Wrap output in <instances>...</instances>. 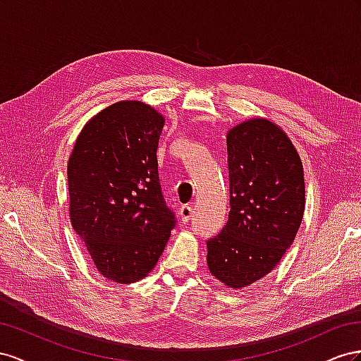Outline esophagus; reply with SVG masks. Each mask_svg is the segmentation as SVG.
<instances>
[{
    "mask_svg": "<svg viewBox=\"0 0 361 361\" xmlns=\"http://www.w3.org/2000/svg\"><path fill=\"white\" fill-rule=\"evenodd\" d=\"M192 214H193L192 205H183V207L180 209V216H181L183 222H189L192 219Z\"/></svg>",
    "mask_w": 361,
    "mask_h": 361,
    "instance_id": "1",
    "label": "esophagus"
}]
</instances>
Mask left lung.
<instances>
[{
	"mask_svg": "<svg viewBox=\"0 0 361 361\" xmlns=\"http://www.w3.org/2000/svg\"><path fill=\"white\" fill-rule=\"evenodd\" d=\"M230 213L207 240V266L221 283L240 289L269 274L290 248L305 207L304 169L286 133L252 118L226 135Z\"/></svg>",
	"mask_w": 361,
	"mask_h": 361,
	"instance_id": "1",
	"label": "left lung"
}]
</instances>
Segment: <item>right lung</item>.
Listing matches in <instances>:
<instances>
[{
	"mask_svg": "<svg viewBox=\"0 0 361 361\" xmlns=\"http://www.w3.org/2000/svg\"><path fill=\"white\" fill-rule=\"evenodd\" d=\"M163 126L145 102H115L83 127L68 161L72 228L99 274L119 284L154 269L175 226L159 181Z\"/></svg>",
	"mask_w": 361,
	"mask_h": 361,
	"instance_id": "obj_1",
	"label": "right lung"
}]
</instances>
